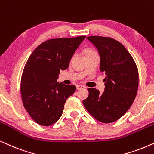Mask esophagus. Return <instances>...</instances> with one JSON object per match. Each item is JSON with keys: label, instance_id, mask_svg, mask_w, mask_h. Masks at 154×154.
Masks as SVG:
<instances>
[{"label": "esophagus", "instance_id": "34e87169", "mask_svg": "<svg viewBox=\"0 0 154 154\" xmlns=\"http://www.w3.org/2000/svg\"><path fill=\"white\" fill-rule=\"evenodd\" d=\"M76 87H77V90H79V89H85V87L83 85H76Z\"/></svg>", "mask_w": 154, "mask_h": 154}]
</instances>
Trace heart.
<instances>
[{
	"label": "heart",
	"instance_id": "heart-1",
	"mask_svg": "<svg viewBox=\"0 0 154 154\" xmlns=\"http://www.w3.org/2000/svg\"><path fill=\"white\" fill-rule=\"evenodd\" d=\"M94 53H95L93 51H91V50H87V55H88V54H94Z\"/></svg>",
	"mask_w": 154,
	"mask_h": 154
}]
</instances>
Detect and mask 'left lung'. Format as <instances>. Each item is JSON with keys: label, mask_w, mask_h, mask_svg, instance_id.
Instances as JSON below:
<instances>
[{"label": "left lung", "mask_w": 154, "mask_h": 154, "mask_svg": "<svg viewBox=\"0 0 154 154\" xmlns=\"http://www.w3.org/2000/svg\"><path fill=\"white\" fill-rule=\"evenodd\" d=\"M100 56V70L106 74L102 94L89 88V96L83 101L88 112L98 121L110 123L126 113L136 97L138 69L123 45L112 38L88 36Z\"/></svg>", "instance_id": "1"}]
</instances>
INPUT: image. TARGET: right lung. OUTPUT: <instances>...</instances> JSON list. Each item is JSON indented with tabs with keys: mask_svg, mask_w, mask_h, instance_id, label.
Masks as SVG:
<instances>
[{
	"mask_svg": "<svg viewBox=\"0 0 154 154\" xmlns=\"http://www.w3.org/2000/svg\"><path fill=\"white\" fill-rule=\"evenodd\" d=\"M85 36L50 39L33 51L21 79L24 106L36 123L49 126L59 120L65 101L76 90L75 85L57 82L60 70L69 61Z\"/></svg>",
	"mask_w": 154,
	"mask_h": 154,
	"instance_id": "add662e5",
	"label": "right lung"
}]
</instances>
